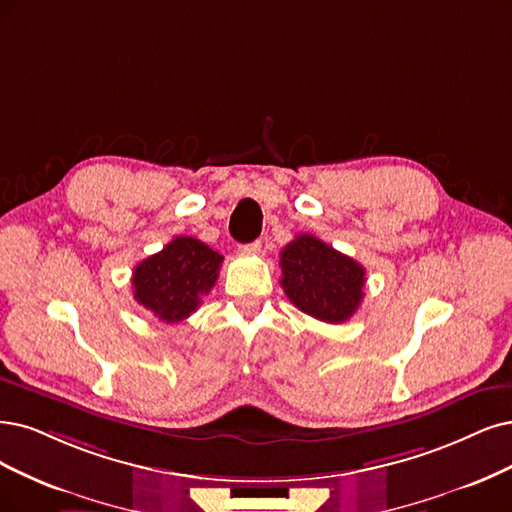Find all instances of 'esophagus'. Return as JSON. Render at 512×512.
<instances>
[{
  "instance_id": "1",
  "label": "esophagus",
  "mask_w": 512,
  "mask_h": 512,
  "mask_svg": "<svg viewBox=\"0 0 512 512\" xmlns=\"http://www.w3.org/2000/svg\"><path fill=\"white\" fill-rule=\"evenodd\" d=\"M240 251L242 253H249V255H259L261 253V242H249V244H240Z\"/></svg>"
}]
</instances>
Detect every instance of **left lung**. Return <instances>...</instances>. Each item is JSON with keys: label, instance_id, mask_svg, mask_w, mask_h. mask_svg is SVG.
Listing matches in <instances>:
<instances>
[{"label": "left lung", "instance_id": "8db88e82", "mask_svg": "<svg viewBox=\"0 0 512 512\" xmlns=\"http://www.w3.org/2000/svg\"><path fill=\"white\" fill-rule=\"evenodd\" d=\"M282 278L291 304L323 323H344L365 297V268L327 242L299 234L280 253Z\"/></svg>", "mask_w": 512, "mask_h": 512}]
</instances>
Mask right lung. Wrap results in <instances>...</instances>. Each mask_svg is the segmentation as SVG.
<instances>
[{
    "mask_svg": "<svg viewBox=\"0 0 512 512\" xmlns=\"http://www.w3.org/2000/svg\"><path fill=\"white\" fill-rule=\"evenodd\" d=\"M223 255L198 238L177 236L132 272L135 299L164 323H181L196 312L219 278Z\"/></svg>",
    "mask_w": 512,
    "mask_h": 512,
    "instance_id": "add662e5",
    "label": "right lung"
}]
</instances>
